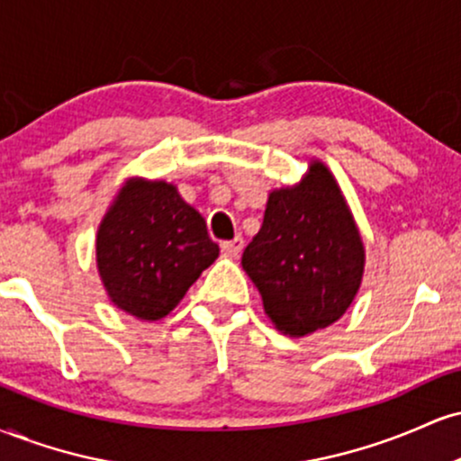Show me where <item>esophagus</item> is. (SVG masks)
I'll use <instances>...</instances> for the list:
<instances>
[{"mask_svg":"<svg viewBox=\"0 0 461 461\" xmlns=\"http://www.w3.org/2000/svg\"><path fill=\"white\" fill-rule=\"evenodd\" d=\"M242 245H245V242H242V238H240V236H236L234 240H225V242H221V251H223L225 256L236 258L238 253L242 251Z\"/></svg>","mask_w":461,"mask_h":461,"instance_id":"1","label":"esophagus"}]
</instances>
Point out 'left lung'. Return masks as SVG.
I'll return each instance as SVG.
<instances>
[{
	"mask_svg": "<svg viewBox=\"0 0 461 461\" xmlns=\"http://www.w3.org/2000/svg\"><path fill=\"white\" fill-rule=\"evenodd\" d=\"M279 331L308 336L345 314L364 273V247L347 201L325 164L293 188L268 194L260 231L242 253Z\"/></svg>",
	"mask_w": 461,
	"mask_h": 461,
	"instance_id": "1",
	"label": "left lung"
}]
</instances>
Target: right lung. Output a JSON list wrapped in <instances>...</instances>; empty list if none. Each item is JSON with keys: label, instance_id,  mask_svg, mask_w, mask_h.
Returning a JSON list of instances; mask_svg holds the SVG:
<instances>
[{"label": "right lung", "instance_id": "right-lung-1", "mask_svg": "<svg viewBox=\"0 0 461 461\" xmlns=\"http://www.w3.org/2000/svg\"><path fill=\"white\" fill-rule=\"evenodd\" d=\"M216 258L203 216L167 182L131 179L97 231L108 297L140 321L167 316Z\"/></svg>", "mask_w": 461, "mask_h": 461}]
</instances>
